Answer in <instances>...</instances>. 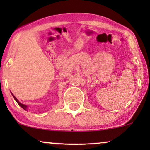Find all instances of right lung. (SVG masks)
Masks as SVG:
<instances>
[{
	"mask_svg": "<svg viewBox=\"0 0 150 150\" xmlns=\"http://www.w3.org/2000/svg\"><path fill=\"white\" fill-rule=\"evenodd\" d=\"M11 94H12V96H13V98H14V99H15V100H16V102H17V103L18 104V105H19V106H21V107L22 108H23V109H24V110H26V108H27V106H26V105H25V104H22V103H20V102H19V101H18V99H17V98H16V97H15V96H13V93H11Z\"/></svg>",
	"mask_w": 150,
	"mask_h": 150,
	"instance_id": "add662e5",
	"label": "right lung"
}]
</instances>
